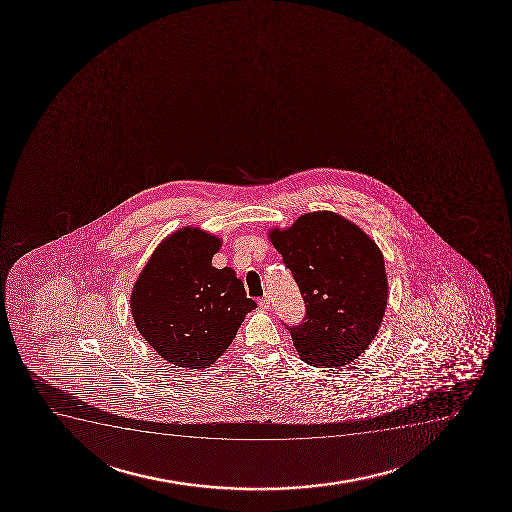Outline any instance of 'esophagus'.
I'll return each instance as SVG.
<instances>
[{"mask_svg": "<svg viewBox=\"0 0 512 512\" xmlns=\"http://www.w3.org/2000/svg\"><path fill=\"white\" fill-rule=\"evenodd\" d=\"M259 307L262 310H267V308L271 307V300H269V296H262L259 298Z\"/></svg>", "mask_w": 512, "mask_h": 512, "instance_id": "1", "label": "esophagus"}]
</instances>
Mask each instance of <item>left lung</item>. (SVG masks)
Here are the masks:
<instances>
[{
  "instance_id": "1",
  "label": "left lung",
  "mask_w": 512,
  "mask_h": 512,
  "mask_svg": "<svg viewBox=\"0 0 512 512\" xmlns=\"http://www.w3.org/2000/svg\"><path fill=\"white\" fill-rule=\"evenodd\" d=\"M305 301L298 325L284 324L313 367L348 365L372 343L387 305V277L379 247L334 212H310L284 231H272Z\"/></svg>"
}]
</instances>
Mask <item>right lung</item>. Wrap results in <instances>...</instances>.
I'll use <instances>...</instances> for the list:
<instances>
[{
    "mask_svg": "<svg viewBox=\"0 0 512 512\" xmlns=\"http://www.w3.org/2000/svg\"><path fill=\"white\" fill-rule=\"evenodd\" d=\"M219 247L216 236L181 229L157 248L133 288L137 329L176 367H211L257 307L233 269L212 267Z\"/></svg>",
    "mask_w": 512,
    "mask_h": 512,
    "instance_id": "obj_1",
    "label": "right lung"
}]
</instances>
